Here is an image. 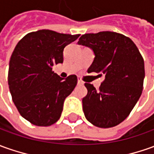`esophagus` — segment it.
I'll return each mask as SVG.
<instances>
[{
  "label": "esophagus",
  "instance_id": "obj_1",
  "mask_svg": "<svg viewBox=\"0 0 154 154\" xmlns=\"http://www.w3.org/2000/svg\"><path fill=\"white\" fill-rule=\"evenodd\" d=\"M77 84L79 86H83V84H84V82L82 81V79L80 78V77H78L77 78Z\"/></svg>",
  "mask_w": 154,
  "mask_h": 154
}]
</instances>
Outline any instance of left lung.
<instances>
[{
	"label": "left lung",
	"mask_w": 154,
	"mask_h": 154,
	"mask_svg": "<svg viewBox=\"0 0 154 154\" xmlns=\"http://www.w3.org/2000/svg\"><path fill=\"white\" fill-rule=\"evenodd\" d=\"M78 44L94 52L88 72L105 76L99 90L93 84H84L88 89L82 99L86 119L101 128L119 125L142 94L145 77L143 56L130 38L116 32L85 33Z\"/></svg>",
	"instance_id": "left-lung-1"
}]
</instances>
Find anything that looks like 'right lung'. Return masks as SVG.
<instances>
[{
  "label": "right lung",
  "mask_w": 154,
  "mask_h": 154,
  "mask_svg": "<svg viewBox=\"0 0 154 154\" xmlns=\"http://www.w3.org/2000/svg\"><path fill=\"white\" fill-rule=\"evenodd\" d=\"M79 36L42 29L26 34L16 45L9 62V89L20 115L33 125L49 126L60 119L77 77L64 79L52 67L63 62L64 48Z\"/></svg>",
  "instance_id": "obj_1"
}]
</instances>
